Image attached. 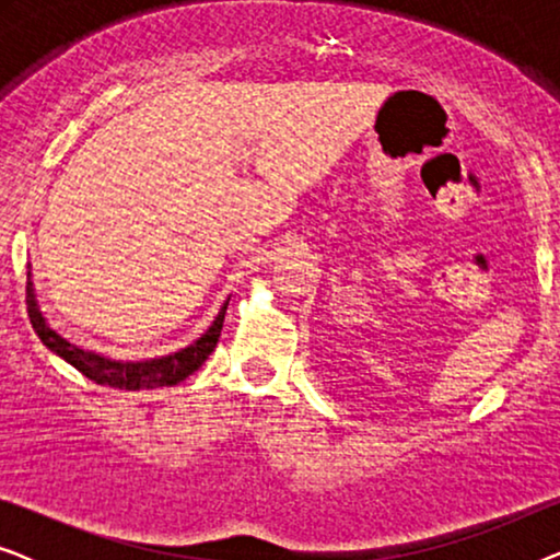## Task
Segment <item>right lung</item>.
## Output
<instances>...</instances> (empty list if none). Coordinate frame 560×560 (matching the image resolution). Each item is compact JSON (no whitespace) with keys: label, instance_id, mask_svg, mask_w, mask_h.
I'll return each instance as SVG.
<instances>
[{"label":"right lung","instance_id":"right-lung-1","mask_svg":"<svg viewBox=\"0 0 560 560\" xmlns=\"http://www.w3.org/2000/svg\"><path fill=\"white\" fill-rule=\"evenodd\" d=\"M226 305L229 301L221 305L219 316L209 326V331H206L198 341L190 343V347L160 359H148V362H114V359L94 354V351L73 347L71 341H66L63 336H58L48 324H45L43 313L37 311L33 282H30V272H27V316H30V324L35 328V334L40 336V341L50 351H56L60 359H66L68 364L75 366L83 377L96 382V385H106L114 389L173 387L186 377H190V374H194L198 366L209 359L211 351L217 349L221 326H224Z\"/></svg>","mask_w":560,"mask_h":560}]
</instances>
